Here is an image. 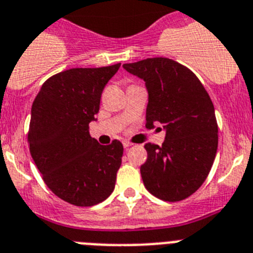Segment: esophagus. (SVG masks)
<instances>
[{
    "mask_svg": "<svg viewBox=\"0 0 253 253\" xmlns=\"http://www.w3.org/2000/svg\"><path fill=\"white\" fill-rule=\"evenodd\" d=\"M123 146H124V148L126 150V148L130 147L131 143H130V142H128V141H124V142H123Z\"/></svg>",
    "mask_w": 253,
    "mask_h": 253,
    "instance_id": "1",
    "label": "esophagus"
}]
</instances>
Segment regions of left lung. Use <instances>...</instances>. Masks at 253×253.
Listing matches in <instances>:
<instances>
[{"label": "left lung", "mask_w": 253, "mask_h": 253, "mask_svg": "<svg viewBox=\"0 0 253 253\" xmlns=\"http://www.w3.org/2000/svg\"><path fill=\"white\" fill-rule=\"evenodd\" d=\"M123 68L146 83V128L163 124L166 133L161 147L144 146L147 161L141 166L144 187L160 200H184L206 180L216 156L212 101L198 78L171 59L153 57Z\"/></svg>", "instance_id": "1"}]
</instances>
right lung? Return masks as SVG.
Masks as SVG:
<instances>
[{
    "label": "right lung",
    "instance_id": "add662e5",
    "mask_svg": "<svg viewBox=\"0 0 253 253\" xmlns=\"http://www.w3.org/2000/svg\"><path fill=\"white\" fill-rule=\"evenodd\" d=\"M120 64L75 68L43 83L32 105L30 155L43 180L61 200L93 206L115 188L123 144L102 146L90 137L89 123L100 110L101 94Z\"/></svg>",
    "mask_w": 253,
    "mask_h": 253
}]
</instances>
